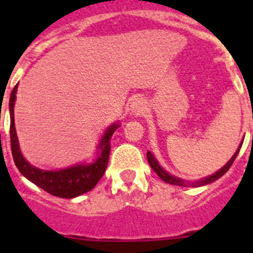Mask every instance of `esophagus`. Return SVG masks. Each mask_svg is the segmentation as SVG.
<instances>
[{"mask_svg":"<svg viewBox=\"0 0 253 253\" xmlns=\"http://www.w3.org/2000/svg\"><path fill=\"white\" fill-rule=\"evenodd\" d=\"M130 109H131V113L134 115H140L143 111L146 110V102L143 99H135L130 105Z\"/></svg>","mask_w":253,"mask_h":253,"instance_id":"34e87169","label":"esophagus"}]
</instances>
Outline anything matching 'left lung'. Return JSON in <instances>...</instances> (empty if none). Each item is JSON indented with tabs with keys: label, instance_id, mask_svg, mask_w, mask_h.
Here are the masks:
<instances>
[{
	"label": "left lung",
	"instance_id": "obj_1",
	"mask_svg": "<svg viewBox=\"0 0 253 253\" xmlns=\"http://www.w3.org/2000/svg\"><path fill=\"white\" fill-rule=\"evenodd\" d=\"M241 147H242V144H241L240 147H238V149L236 151V153L232 156V158L229 161H228L227 163H225L224 166L222 167V169H219V171H216L215 173H213V175L208 176V177L205 178H202V180H198V181H194V182H190V181H184L181 180V178L178 177H175V176L169 175V172L165 171V169H162V167L158 165L157 160L154 158L153 154L151 153V152H147V160H148V163L149 166L152 167V169H153L156 173H157L158 176H160L161 178H162L165 182H167V184H171V185H176V186H191V187H199V186H204V185H208L210 184V182H214L215 180H218L219 177H222L223 175H224L225 172L228 171V169H231V166L233 165L234 160H236L237 154H238V152H240Z\"/></svg>",
	"mask_w": 253,
	"mask_h": 253
}]
</instances>
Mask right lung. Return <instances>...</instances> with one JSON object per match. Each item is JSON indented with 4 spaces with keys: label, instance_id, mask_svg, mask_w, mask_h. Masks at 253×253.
Instances as JSON below:
<instances>
[{
    "label": "right lung",
    "instance_id": "obj_1",
    "mask_svg": "<svg viewBox=\"0 0 253 253\" xmlns=\"http://www.w3.org/2000/svg\"><path fill=\"white\" fill-rule=\"evenodd\" d=\"M16 92L17 84L13 87L10 96V138L13 162L19 171L33 184L58 198L72 199L92 190L106 171L111 148L110 139L119 124H113L106 129L99 144V156L92 163L76 165V166L58 169V171H45V169H37L31 166L30 163L22 157L20 152L19 140H17L16 129H15V119H13V106L16 100Z\"/></svg>",
    "mask_w": 253,
    "mask_h": 253
}]
</instances>
